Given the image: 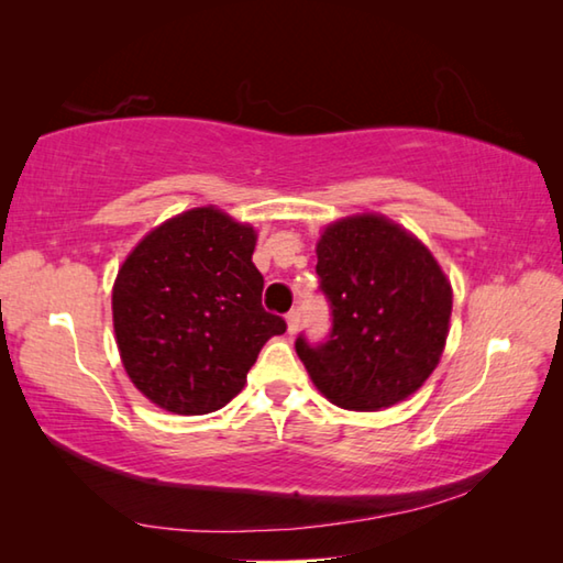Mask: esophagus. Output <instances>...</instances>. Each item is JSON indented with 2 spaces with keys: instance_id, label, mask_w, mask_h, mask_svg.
I'll use <instances>...</instances> for the list:
<instances>
[{
  "instance_id": "1",
  "label": "esophagus",
  "mask_w": 563,
  "mask_h": 563,
  "mask_svg": "<svg viewBox=\"0 0 563 563\" xmlns=\"http://www.w3.org/2000/svg\"><path fill=\"white\" fill-rule=\"evenodd\" d=\"M285 322H288L290 335H292V332H298V328H300V312L298 310H290L288 316H285Z\"/></svg>"
}]
</instances>
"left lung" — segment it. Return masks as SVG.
Wrapping results in <instances>:
<instances>
[{
  "mask_svg": "<svg viewBox=\"0 0 563 563\" xmlns=\"http://www.w3.org/2000/svg\"><path fill=\"white\" fill-rule=\"evenodd\" d=\"M320 290L332 310L325 342L295 350L332 405L355 412L417 393L442 357L452 285L434 255L385 216L330 223L318 241Z\"/></svg>",
  "mask_w": 563,
  "mask_h": 563,
  "instance_id": "obj_1",
  "label": "left lung"
}]
</instances>
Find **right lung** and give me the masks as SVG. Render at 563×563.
Returning <instances> with one entry per match:
<instances>
[{
  "mask_svg": "<svg viewBox=\"0 0 563 563\" xmlns=\"http://www.w3.org/2000/svg\"><path fill=\"white\" fill-rule=\"evenodd\" d=\"M255 231L218 208L154 228L119 268L111 310L121 362L151 402L206 415L241 393L285 320L265 312Z\"/></svg>",
  "mask_w": 563,
  "mask_h": 563,
  "instance_id": "1",
  "label": "right lung"
}]
</instances>
